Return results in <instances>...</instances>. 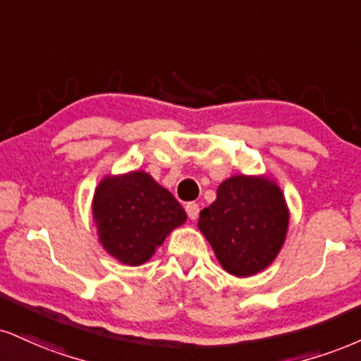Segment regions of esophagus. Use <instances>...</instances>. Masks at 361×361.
Returning <instances> with one entry per match:
<instances>
[{
    "label": "esophagus",
    "instance_id": "esophagus-1",
    "mask_svg": "<svg viewBox=\"0 0 361 361\" xmlns=\"http://www.w3.org/2000/svg\"><path fill=\"white\" fill-rule=\"evenodd\" d=\"M185 210H186V214H188V216H190V219H192V220H197V219H198V214H200L198 203H195V202L186 203Z\"/></svg>",
    "mask_w": 361,
    "mask_h": 361
}]
</instances>
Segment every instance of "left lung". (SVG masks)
Returning a JSON list of instances; mask_svg holds the SVG:
<instances>
[{
	"label": "left lung",
	"instance_id": "obj_1",
	"mask_svg": "<svg viewBox=\"0 0 361 361\" xmlns=\"http://www.w3.org/2000/svg\"><path fill=\"white\" fill-rule=\"evenodd\" d=\"M284 195L274 181L232 176L216 190V200L200 212L198 228L225 271L247 277L266 269L279 254L288 232Z\"/></svg>",
	"mask_w": 361,
	"mask_h": 361
}]
</instances>
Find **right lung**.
I'll use <instances>...</instances> for the list:
<instances>
[{
	"label": "right lung",
	"instance_id": "1",
	"mask_svg": "<svg viewBox=\"0 0 361 361\" xmlns=\"http://www.w3.org/2000/svg\"><path fill=\"white\" fill-rule=\"evenodd\" d=\"M99 240L126 266H141L173 228L186 220L183 207L145 171L107 176L94 195Z\"/></svg>",
	"mask_w": 361,
	"mask_h": 361
}]
</instances>
